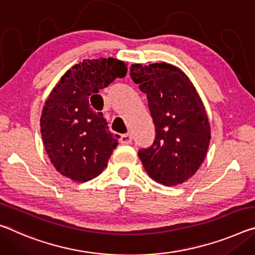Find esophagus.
<instances>
[{
  "instance_id": "1",
  "label": "esophagus",
  "mask_w": 255,
  "mask_h": 255,
  "mask_svg": "<svg viewBox=\"0 0 255 255\" xmlns=\"http://www.w3.org/2000/svg\"><path fill=\"white\" fill-rule=\"evenodd\" d=\"M120 140H121V143H123V144H130L131 140H132V136H131L130 132H127V134L121 135Z\"/></svg>"
}]
</instances>
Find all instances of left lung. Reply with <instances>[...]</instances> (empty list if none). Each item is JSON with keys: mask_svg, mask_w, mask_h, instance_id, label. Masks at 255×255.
<instances>
[{"mask_svg": "<svg viewBox=\"0 0 255 255\" xmlns=\"http://www.w3.org/2000/svg\"><path fill=\"white\" fill-rule=\"evenodd\" d=\"M130 76L147 96L155 139L138 151L145 170L164 186L184 183L199 170L211 132L207 112L191 80L169 63L132 64Z\"/></svg>", "mask_w": 255, "mask_h": 255, "instance_id": "obj_1", "label": "left lung"}]
</instances>
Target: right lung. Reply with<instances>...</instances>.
I'll return each mask as SVG.
<instances>
[{"label": "right lung", "mask_w": 255, "mask_h": 255, "mask_svg": "<svg viewBox=\"0 0 255 255\" xmlns=\"http://www.w3.org/2000/svg\"><path fill=\"white\" fill-rule=\"evenodd\" d=\"M127 74L113 58L84 60L64 74L48 95L40 118L46 153L56 170L84 183L98 177L118 145L103 113L99 92Z\"/></svg>", "instance_id": "obj_1"}]
</instances>
